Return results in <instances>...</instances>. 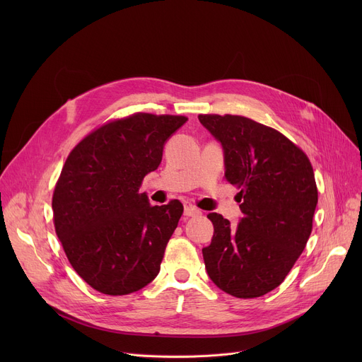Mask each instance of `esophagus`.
Masks as SVG:
<instances>
[{
    "instance_id": "34e87169",
    "label": "esophagus",
    "mask_w": 362,
    "mask_h": 362,
    "mask_svg": "<svg viewBox=\"0 0 362 362\" xmlns=\"http://www.w3.org/2000/svg\"><path fill=\"white\" fill-rule=\"evenodd\" d=\"M202 212L196 208L194 204H192L190 202H186L185 203V216H197L200 215Z\"/></svg>"
}]
</instances>
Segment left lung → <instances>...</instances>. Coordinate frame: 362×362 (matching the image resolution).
I'll use <instances>...</instances> for the list:
<instances>
[{
	"instance_id": "8db88e82",
	"label": "left lung",
	"mask_w": 362,
	"mask_h": 362,
	"mask_svg": "<svg viewBox=\"0 0 362 362\" xmlns=\"http://www.w3.org/2000/svg\"><path fill=\"white\" fill-rule=\"evenodd\" d=\"M223 146L225 179L239 189L243 218L236 228L209 214L214 238L202 249L208 275L236 298L279 286L313 232L318 203L306 154L281 132L236 115H199Z\"/></svg>"
}]
</instances>
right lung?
I'll return each instance as SVG.
<instances>
[{
    "mask_svg": "<svg viewBox=\"0 0 362 362\" xmlns=\"http://www.w3.org/2000/svg\"><path fill=\"white\" fill-rule=\"evenodd\" d=\"M185 116L134 113L88 133L70 151L53 193L56 233L73 269L95 291L127 295L158 276L183 204L139 193Z\"/></svg>",
    "mask_w": 362,
    "mask_h": 362,
    "instance_id": "obj_1",
    "label": "right lung"
}]
</instances>
